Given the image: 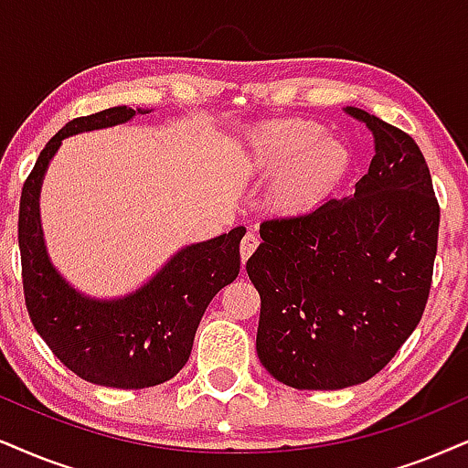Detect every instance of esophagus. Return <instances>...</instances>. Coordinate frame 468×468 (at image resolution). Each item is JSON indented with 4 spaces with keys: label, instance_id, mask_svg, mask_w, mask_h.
<instances>
[{
    "label": "esophagus",
    "instance_id": "obj_1",
    "mask_svg": "<svg viewBox=\"0 0 468 468\" xmlns=\"http://www.w3.org/2000/svg\"><path fill=\"white\" fill-rule=\"evenodd\" d=\"M257 246H259V238L254 233H246L244 235V239H241V244H239V254H241V261H248V257H250V254L257 250Z\"/></svg>",
    "mask_w": 468,
    "mask_h": 468
}]
</instances>
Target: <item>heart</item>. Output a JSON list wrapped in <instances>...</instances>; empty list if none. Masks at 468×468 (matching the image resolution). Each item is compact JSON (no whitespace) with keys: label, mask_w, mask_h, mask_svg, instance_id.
I'll list each match as a JSON object with an SVG mask.
<instances>
[{"label":"heart","mask_w":468,"mask_h":468,"mask_svg":"<svg viewBox=\"0 0 468 468\" xmlns=\"http://www.w3.org/2000/svg\"><path fill=\"white\" fill-rule=\"evenodd\" d=\"M241 164L254 175H276L271 200L285 214L315 209L346 175L350 151L304 118L270 121L248 135Z\"/></svg>","instance_id":"obj_1"}]
</instances>
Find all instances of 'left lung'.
<instances>
[{"mask_svg": "<svg viewBox=\"0 0 468 468\" xmlns=\"http://www.w3.org/2000/svg\"><path fill=\"white\" fill-rule=\"evenodd\" d=\"M376 155L354 197L263 222L246 271L259 360L278 382L336 391L388 365L428 304L441 209L417 142L369 112Z\"/></svg>", "mask_w": 468, "mask_h": 468, "instance_id": "obj_1", "label": "left lung"}]
</instances>
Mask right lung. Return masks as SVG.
<instances>
[{"label": "right lung", "instance_id": "add662e5", "mask_svg": "<svg viewBox=\"0 0 468 468\" xmlns=\"http://www.w3.org/2000/svg\"><path fill=\"white\" fill-rule=\"evenodd\" d=\"M135 114L149 110L118 105L67 122L40 151L19 205L23 293L34 328L73 374L112 388L155 387L179 374L205 309L239 274V241L246 233L238 227L181 248L144 287L125 298H88L58 274L47 257L38 214L47 165L69 135L122 125Z\"/></svg>", "mask_w": 468, "mask_h": 468}]
</instances>
